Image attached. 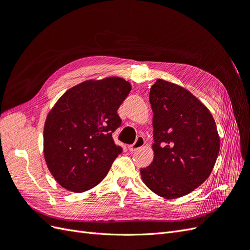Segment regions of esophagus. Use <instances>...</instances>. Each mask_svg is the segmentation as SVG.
<instances>
[{
    "instance_id": "esophagus-1",
    "label": "esophagus",
    "mask_w": 250,
    "mask_h": 250,
    "mask_svg": "<svg viewBox=\"0 0 250 250\" xmlns=\"http://www.w3.org/2000/svg\"><path fill=\"white\" fill-rule=\"evenodd\" d=\"M144 145H145V140H144L142 137H139L137 139V141L132 144V145L128 147V149H129V151H131V152H133V151L142 148Z\"/></svg>"
}]
</instances>
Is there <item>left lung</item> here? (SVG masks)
I'll use <instances>...</instances> for the list:
<instances>
[{"label": "left lung", "mask_w": 250, "mask_h": 250, "mask_svg": "<svg viewBox=\"0 0 250 250\" xmlns=\"http://www.w3.org/2000/svg\"><path fill=\"white\" fill-rule=\"evenodd\" d=\"M153 162L141 169L151 191L167 199L191 193L207 180L220 150L209 110L186 88L157 79L150 88Z\"/></svg>", "instance_id": "obj_1"}]
</instances>
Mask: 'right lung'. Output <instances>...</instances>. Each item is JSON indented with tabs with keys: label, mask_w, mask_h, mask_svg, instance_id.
I'll return each instance as SVG.
<instances>
[{
	"label": "right lung",
	"mask_w": 250,
	"mask_h": 250,
	"mask_svg": "<svg viewBox=\"0 0 250 250\" xmlns=\"http://www.w3.org/2000/svg\"><path fill=\"white\" fill-rule=\"evenodd\" d=\"M120 77L86 80L59 98L43 128V155L57 183L75 193L100 184L122 152L112 132L122 120L118 108L130 93Z\"/></svg>",
	"instance_id": "add662e5"
}]
</instances>
